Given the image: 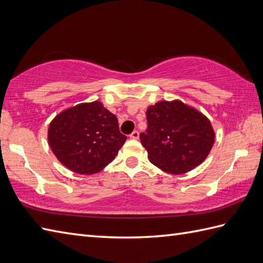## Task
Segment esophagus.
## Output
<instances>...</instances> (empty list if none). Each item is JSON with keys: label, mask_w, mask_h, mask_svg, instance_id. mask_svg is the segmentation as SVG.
Segmentation results:
<instances>
[{"label": "esophagus", "mask_w": 263, "mask_h": 263, "mask_svg": "<svg viewBox=\"0 0 263 263\" xmlns=\"http://www.w3.org/2000/svg\"><path fill=\"white\" fill-rule=\"evenodd\" d=\"M130 138H133V139H138V137H139V133L137 132V130H134L132 134H130V136H129Z\"/></svg>", "instance_id": "esophagus-1"}]
</instances>
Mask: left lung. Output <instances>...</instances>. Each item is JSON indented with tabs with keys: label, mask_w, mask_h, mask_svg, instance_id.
I'll list each match as a JSON object with an SVG mask.
<instances>
[{
	"label": "left lung",
	"mask_w": 263,
	"mask_h": 263,
	"mask_svg": "<svg viewBox=\"0 0 263 263\" xmlns=\"http://www.w3.org/2000/svg\"><path fill=\"white\" fill-rule=\"evenodd\" d=\"M147 129L139 135L149 162L166 173L183 174L200 165L214 144L203 114L183 102L159 101L147 108Z\"/></svg>",
	"instance_id": "obj_1"
}]
</instances>
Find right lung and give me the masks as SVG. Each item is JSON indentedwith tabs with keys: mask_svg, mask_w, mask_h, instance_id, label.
Listing matches in <instances>:
<instances>
[{
	"mask_svg": "<svg viewBox=\"0 0 263 263\" xmlns=\"http://www.w3.org/2000/svg\"><path fill=\"white\" fill-rule=\"evenodd\" d=\"M127 137L118 119L100 101L80 104L51 121L48 140L55 157L70 171L90 175L112 162Z\"/></svg>",
	"mask_w": 263,
	"mask_h": 263,
	"instance_id": "1",
	"label": "right lung"
}]
</instances>
